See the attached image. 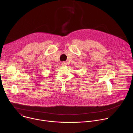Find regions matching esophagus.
<instances>
[{
    "instance_id": "esophagus-1",
    "label": "esophagus",
    "mask_w": 133,
    "mask_h": 133,
    "mask_svg": "<svg viewBox=\"0 0 133 133\" xmlns=\"http://www.w3.org/2000/svg\"><path fill=\"white\" fill-rule=\"evenodd\" d=\"M67 63H66V62H63V63H62V65H63V66H65V65H66L67 64H66Z\"/></svg>"
}]
</instances>
